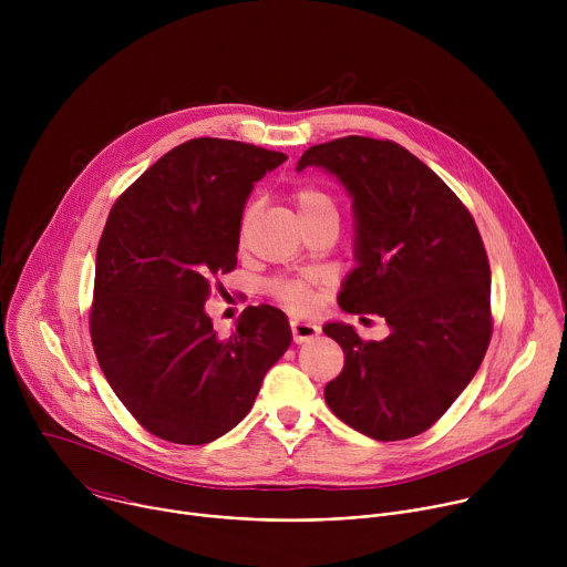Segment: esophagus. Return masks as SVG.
Masks as SVG:
<instances>
[{"label":"esophagus","mask_w":567,"mask_h":567,"mask_svg":"<svg viewBox=\"0 0 567 567\" xmlns=\"http://www.w3.org/2000/svg\"><path fill=\"white\" fill-rule=\"evenodd\" d=\"M291 334H293V341H296V343H305V341L318 337V334H320V328L316 326V322H311V320H298V318H293V320H291Z\"/></svg>","instance_id":"obj_1"}]
</instances>
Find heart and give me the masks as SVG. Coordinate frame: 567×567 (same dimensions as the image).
Instances as JSON below:
<instances>
[{"mask_svg": "<svg viewBox=\"0 0 567 567\" xmlns=\"http://www.w3.org/2000/svg\"><path fill=\"white\" fill-rule=\"evenodd\" d=\"M296 202H298V210L300 215L302 213H309V210H318V208H326V206H334L332 199L320 193L316 188H302L298 195H296ZM276 293L278 298L293 311H305L311 307L313 302V296H311V289L300 282V280H287V282H278L276 285Z\"/></svg>", "mask_w": 567, "mask_h": 567, "instance_id": "heart-1", "label": "heart"}]
</instances>
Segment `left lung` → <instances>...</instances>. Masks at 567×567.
<instances>
[{"label":"left lung","instance_id":"1","mask_svg":"<svg viewBox=\"0 0 567 567\" xmlns=\"http://www.w3.org/2000/svg\"><path fill=\"white\" fill-rule=\"evenodd\" d=\"M330 173L352 197L354 269L339 307L385 320L365 343L348 322H326L346 354L326 385L332 413L379 440L431 429L468 385L492 339V271L468 210L392 141L346 136L311 145L296 171ZM363 320V318H361Z\"/></svg>","mask_w":567,"mask_h":567}]
</instances>
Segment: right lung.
<instances>
[{"mask_svg":"<svg viewBox=\"0 0 567 567\" xmlns=\"http://www.w3.org/2000/svg\"><path fill=\"white\" fill-rule=\"evenodd\" d=\"M285 161L249 143L193 138L150 166L107 217L92 341L123 406L161 440L208 444L235 429L291 346L278 307H247L228 339L204 307L213 278L235 269L256 182Z\"/></svg>","mask_w":567,"mask_h":567,"instance_id":"right-lung-1","label":"right lung"}]
</instances>
